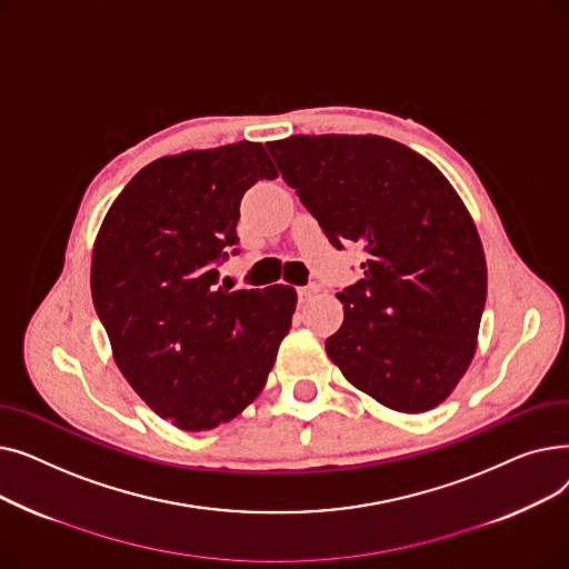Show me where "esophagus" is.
I'll return each mask as SVG.
<instances>
[{
  "instance_id": "1",
  "label": "esophagus",
  "mask_w": 569,
  "mask_h": 569,
  "mask_svg": "<svg viewBox=\"0 0 569 569\" xmlns=\"http://www.w3.org/2000/svg\"><path fill=\"white\" fill-rule=\"evenodd\" d=\"M318 290H320L318 283H309V286L297 288V295H300V302H307V300H311L313 295H318Z\"/></svg>"
}]
</instances>
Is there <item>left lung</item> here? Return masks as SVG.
Listing matches in <instances>:
<instances>
[{"label": "left lung", "instance_id": "obj_1", "mask_svg": "<svg viewBox=\"0 0 569 569\" xmlns=\"http://www.w3.org/2000/svg\"><path fill=\"white\" fill-rule=\"evenodd\" d=\"M267 149L332 247L367 253L365 277L337 292L330 360L392 410L442 403L470 367L487 300L480 234L452 184L382 136H290Z\"/></svg>", "mask_w": 569, "mask_h": 569}]
</instances>
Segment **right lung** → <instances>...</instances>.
I'll return each instance as SVG.
<instances>
[{
    "mask_svg": "<svg viewBox=\"0 0 569 569\" xmlns=\"http://www.w3.org/2000/svg\"><path fill=\"white\" fill-rule=\"evenodd\" d=\"M279 177L260 142L157 159L117 196L92 253V300L114 362L138 397L184 431L242 412L290 330V286L232 290L242 196Z\"/></svg>",
    "mask_w": 569,
    "mask_h": 569,
    "instance_id": "1",
    "label": "right lung"
}]
</instances>
